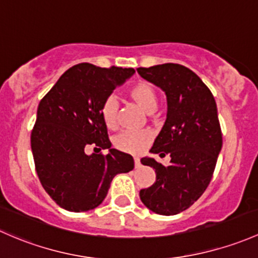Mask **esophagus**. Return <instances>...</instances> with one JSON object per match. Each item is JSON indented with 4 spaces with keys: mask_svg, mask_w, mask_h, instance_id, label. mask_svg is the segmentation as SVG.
<instances>
[{
    "mask_svg": "<svg viewBox=\"0 0 258 258\" xmlns=\"http://www.w3.org/2000/svg\"><path fill=\"white\" fill-rule=\"evenodd\" d=\"M134 164H135V169H139L142 166V163H140V158L138 156H134Z\"/></svg>",
    "mask_w": 258,
    "mask_h": 258,
    "instance_id": "obj_1",
    "label": "esophagus"
}]
</instances>
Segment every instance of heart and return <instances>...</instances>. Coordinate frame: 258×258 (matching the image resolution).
Listing matches in <instances>:
<instances>
[{
	"label": "heart",
	"instance_id": "heart-1",
	"mask_svg": "<svg viewBox=\"0 0 258 258\" xmlns=\"http://www.w3.org/2000/svg\"><path fill=\"white\" fill-rule=\"evenodd\" d=\"M129 99H132L140 109L147 114H153L159 104L158 90L151 83L145 81L137 82L126 92ZM100 115L104 125L114 130L118 126V105L114 98H108L100 108ZM151 140L148 132H124L114 140V145L121 151L138 154L144 150Z\"/></svg>",
	"mask_w": 258,
	"mask_h": 258
}]
</instances>
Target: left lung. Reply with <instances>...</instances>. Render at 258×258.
Instances as JSON below:
<instances>
[{"label": "left lung", "instance_id": "obj_1", "mask_svg": "<svg viewBox=\"0 0 258 258\" xmlns=\"http://www.w3.org/2000/svg\"><path fill=\"white\" fill-rule=\"evenodd\" d=\"M137 71L166 94V120L150 153L171 158L168 166L153 158L140 160L156 174L155 182L140 190V200L155 214L176 215L190 208L211 181L222 148L216 102L205 83L181 64Z\"/></svg>", "mask_w": 258, "mask_h": 258}]
</instances>
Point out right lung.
<instances>
[{"label": "right lung", "instance_id": "right-lung-1", "mask_svg": "<svg viewBox=\"0 0 258 258\" xmlns=\"http://www.w3.org/2000/svg\"><path fill=\"white\" fill-rule=\"evenodd\" d=\"M133 74V68L79 63L66 71L39 102L32 154L42 186L60 208L73 212L95 209L113 177L134 169L132 155L111 149L100 115L103 103ZM89 145L110 151L87 156Z\"/></svg>", "mask_w": 258, "mask_h": 258}]
</instances>
